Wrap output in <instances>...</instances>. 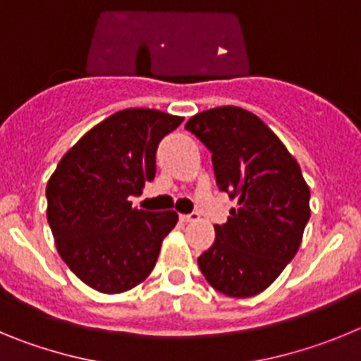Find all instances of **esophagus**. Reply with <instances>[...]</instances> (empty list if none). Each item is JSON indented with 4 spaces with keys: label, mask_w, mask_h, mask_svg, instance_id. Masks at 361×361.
I'll use <instances>...</instances> for the list:
<instances>
[{
    "label": "esophagus",
    "mask_w": 361,
    "mask_h": 361,
    "mask_svg": "<svg viewBox=\"0 0 361 361\" xmlns=\"http://www.w3.org/2000/svg\"><path fill=\"white\" fill-rule=\"evenodd\" d=\"M200 219V215L199 213H188V215H180V220H183V222H197V220Z\"/></svg>",
    "instance_id": "obj_1"
}]
</instances>
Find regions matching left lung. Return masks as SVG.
I'll list each match as a JSON object with an SVG mask.
<instances>
[{
  "label": "left lung",
  "mask_w": 361,
  "mask_h": 361,
  "mask_svg": "<svg viewBox=\"0 0 361 361\" xmlns=\"http://www.w3.org/2000/svg\"><path fill=\"white\" fill-rule=\"evenodd\" d=\"M186 130L212 152L220 190L238 200L197 262L216 291L250 298L269 288L298 251L311 191L282 141L244 108L200 111Z\"/></svg>",
  "instance_id": "1"
}]
</instances>
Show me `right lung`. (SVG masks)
Here are the masks:
<instances>
[{"instance_id":"obj_1","label":"right lung","mask_w":361,"mask_h":361,"mask_svg":"<svg viewBox=\"0 0 361 361\" xmlns=\"http://www.w3.org/2000/svg\"><path fill=\"white\" fill-rule=\"evenodd\" d=\"M184 117L126 108L95 124L57 164L47 184V219L59 257L92 289L117 295L145 282L178 215L133 208L155 177L162 137Z\"/></svg>"}]
</instances>
